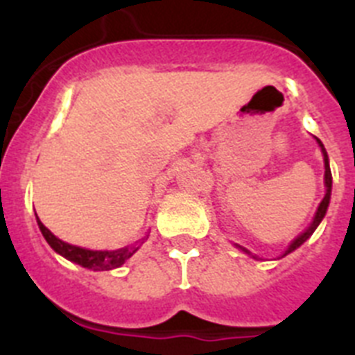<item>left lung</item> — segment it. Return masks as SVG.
<instances>
[{"instance_id":"1","label":"left lung","mask_w":355,"mask_h":355,"mask_svg":"<svg viewBox=\"0 0 355 355\" xmlns=\"http://www.w3.org/2000/svg\"><path fill=\"white\" fill-rule=\"evenodd\" d=\"M316 142H318V146L322 147V153H324V162H325V188H327V192H325V197H324V200H322V202H320V206H318V209H316V215H315V218H313V222H311V225H309V227L306 229V231H304L302 234H300L299 238H297V240L293 241V243H291L290 247H288V250L286 252H284V256H286V254H290V252H293L295 249H297V247H300L304 243V241L307 240V238L311 236L313 233H315V229L318 227V224L320 222H322V218H324L325 216V211H327V206H329V199H331V188H332V175H331V167H329V158H327V150H325V147H324V144L320 142L318 139H316ZM238 249H241L243 250V252H247V254H250L249 250L247 249H243V247L241 245H236ZM254 258H256V256H254Z\"/></svg>"}]
</instances>
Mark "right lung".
I'll return each mask as SVG.
<instances>
[{"label":"right lung","mask_w":355,"mask_h":355,"mask_svg":"<svg viewBox=\"0 0 355 355\" xmlns=\"http://www.w3.org/2000/svg\"><path fill=\"white\" fill-rule=\"evenodd\" d=\"M37 224H39V229L42 231L44 238H46V241L51 245V249L55 250V252H58L60 256L67 258L69 261L78 263V265L85 266V268H90V270H112V268H117V266L124 265V263L139 250V241H137V245L124 247V249L119 250L81 249V247L71 245V243L62 241L60 238H56L55 234L39 220V216H37Z\"/></svg>","instance_id":"add662e5"}]
</instances>
